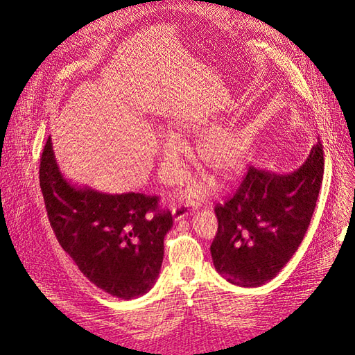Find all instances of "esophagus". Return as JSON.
<instances>
[{
	"label": "esophagus",
	"mask_w": 355,
	"mask_h": 355,
	"mask_svg": "<svg viewBox=\"0 0 355 355\" xmlns=\"http://www.w3.org/2000/svg\"><path fill=\"white\" fill-rule=\"evenodd\" d=\"M190 212H191V208L187 203H177L173 208V215H174L175 221H178L181 218H186V216L190 215Z\"/></svg>",
	"instance_id": "obj_1"
}]
</instances>
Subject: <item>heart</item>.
I'll list each match as a JSON object with an SVG mask.
<instances>
[{
    "mask_svg": "<svg viewBox=\"0 0 355 355\" xmlns=\"http://www.w3.org/2000/svg\"><path fill=\"white\" fill-rule=\"evenodd\" d=\"M203 119H187L180 125L184 130H198ZM184 147L173 135H166L162 141V164L169 177H177L178 165ZM249 147L236 130L224 125H215L205 130L198 140V155L200 161L223 177H232L242 171L248 162ZM209 186L202 180H194L186 189V196L196 199L208 191Z\"/></svg>",
    "mask_w": 355,
    "mask_h": 355,
    "instance_id": "1",
    "label": "heart"
}]
</instances>
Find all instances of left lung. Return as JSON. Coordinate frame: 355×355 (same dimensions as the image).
Wrapping results in <instances>:
<instances>
[{
    "instance_id": "1",
    "label": "left lung",
    "mask_w": 355,
    "mask_h": 355,
    "mask_svg": "<svg viewBox=\"0 0 355 355\" xmlns=\"http://www.w3.org/2000/svg\"><path fill=\"white\" fill-rule=\"evenodd\" d=\"M323 173L320 141L291 174L250 166L233 196L215 207L218 233L211 255L216 271L243 288H257L276 277L310 225Z\"/></svg>"
}]
</instances>
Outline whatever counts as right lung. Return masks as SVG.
<instances>
[{
    "mask_svg": "<svg viewBox=\"0 0 355 355\" xmlns=\"http://www.w3.org/2000/svg\"><path fill=\"white\" fill-rule=\"evenodd\" d=\"M40 186L57 240L91 283L122 300L152 288L173 227V215L159 209L157 196L72 186L57 166L50 137L41 156Z\"/></svg>",
    "mask_w": 355,
    "mask_h": 355,
    "instance_id": "right-lung-1",
    "label": "right lung"
}]
</instances>
